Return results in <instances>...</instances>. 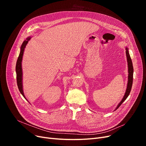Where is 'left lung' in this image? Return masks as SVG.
Here are the masks:
<instances>
[{
	"label": "left lung",
	"instance_id": "obj_1",
	"mask_svg": "<svg viewBox=\"0 0 146 146\" xmlns=\"http://www.w3.org/2000/svg\"><path fill=\"white\" fill-rule=\"evenodd\" d=\"M126 50V56H127V63H128V83H127V89L125 90V95L123 97V98L122 99V100L121 102L118 104L117 106L116 107L115 110L114 111L117 110L120 105L123 103L125 99L128 98L130 92H131V88H132V85H133V72H134V69H133V63H132V60L131 57H130L129 51H128V48L127 47L125 48Z\"/></svg>",
	"mask_w": 146,
	"mask_h": 146
}]
</instances>
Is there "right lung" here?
<instances>
[{"label": "right lung", "instance_id": "add662e5", "mask_svg": "<svg viewBox=\"0 0 146 146\" xmlns=\"http://www.w3.org/2000/svg\"><path fill=\"white\" fill-rule=\"evenodd\" d=\"M31 36H28L27 39L23 42L21 47L20 53H19V57L18 58V60L17 61V64H16L17 80L18 87L21 94L25 98V99H26V98L24 94V90H23V85H22V76H23L22 74H22V57H23V54H24L25 48L26 47V45H27L28 41L31 40Z\"/></svg>", "mask_w": 146, "mask_h": 146}]
</instances>
